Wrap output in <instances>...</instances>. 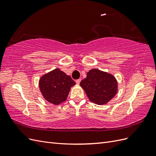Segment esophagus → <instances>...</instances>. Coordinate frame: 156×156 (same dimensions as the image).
Here are the masks:
<instances>
[{
    "label": "esophagus",
    "instance_id": "34e87169",
    "mask_svg": "<svg viewBox=\"0 0 156 156\" xmlns=\"http://www.w3.org/2000/svg\"><path fill=\"white\" fill-rule=\"evenodd\" d=\"M81 79H77V80H76V81H75V82H76V83L77 84H79L80 83V82H81Z\"/></svg>",
    "mask_w": 156,
    "mask_h": 156
}]
</instances>
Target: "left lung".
I'll return each mask as SVG.
<instances>
[{"mask_svg": "<svg viewBox=\"0 0 156 156\" xmlns=\"http://www.w3.org/2000/svg\"><path fill=\"white\" fill-rule=\"evenodd\" d=\"M80 86L89 100L98 105L107 104L118 92V82L114 75L98 69L90 70Z\"/></svg>", "mask_w": 156, "mask_h": 156, "instance_id": "8db88e82", "label": "left lung"}]
</instances>
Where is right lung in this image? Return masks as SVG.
I'll use <instances>...</instances> for the list:
<instances>
[{
    "mask_svg": "<svg viewBox=\"0 0 156 156\" xmlns=\"http://www.w3.org/2000/svg\"><path fill=\"white\" fill-rule=\"evenodd\" d=\"M75 84L69 75L59 68L42 75L39 80V88L44 98L56 105L66 100L71 88Z\"/></svg>",
    "mask_w": 156,
    "mask_h": 156,
    "instance_id": "add662e5",
    "label": "right lung"
}]
</instances>
